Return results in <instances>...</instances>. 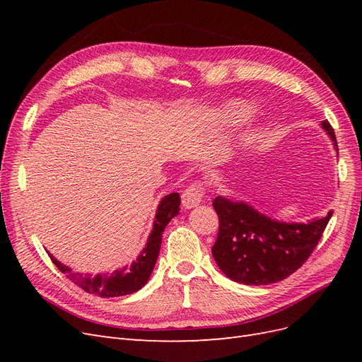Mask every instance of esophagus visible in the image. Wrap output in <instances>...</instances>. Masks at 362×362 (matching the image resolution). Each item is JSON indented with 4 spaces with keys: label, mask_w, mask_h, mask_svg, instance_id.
<instances>
[{
    "label": "esophagus",
    "mask_w": 362,
    "mask_h": 362,
    "mask_svg": "<svg viewBox=\"0 0 362 362\" xmlns=\"http://www.w3.org/2000/svg\"><path fill=\"white\" fill-rule=\"evenodd\" d=\"M205 193L204 182H192L181 194V201L185 208H194L202 202Z\"/></svg>",
    "instance_id": "34e87169"
}]
</instances>
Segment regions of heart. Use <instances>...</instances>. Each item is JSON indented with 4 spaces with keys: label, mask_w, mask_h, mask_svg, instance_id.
Returning a JSON list of instances; mask_svg holds the SVG:
<instances>
[{
    "label": "heart",
    "mask_w": 362,
    "mask_h": 362,
    "mask_svg": "<svg viewBox=\"0 0 362 362\" xmlns=\"http://www.w3.org/2000/svg\"><path fill=\"white\" fill-rule=\"evenodd\" d=\"M254 117V107L245 100L228 101L218 115V122L226 127L247 125Z\"/></svg>",
    "instance_id": "obj_1"
}]
</instances>
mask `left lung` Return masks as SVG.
I'll list each match as a JSON object with an SVG mask.
<instances>
[{"instance_id": "1", "label": "left lung", "mask_w": 362, "mask_h": 362, "mask_svg": "<svg viewBox=\"0 0 362 362\" xmlns=\"http://www.w3.org/2000/svg\"><path fill=\"white\" fill-rule=\"evenodd\" d=\"M322 127L338 151L332 125L323 120ZM213 206L218 216L213 257L229 279L246 286H269L300 269L332 216L329 211L308 223H284L259 214L245 202L222 196H217Z\"/></svg>"}]
</instances>
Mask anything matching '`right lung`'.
<instances>
[{
    "label": "right lung",
    "instance_id": "right-lung-1",
    "mask_svg": "<svg viewBox=\"0 0 362 362\" xmlns=\"http://www.w3.org/2000/svg\"><path fill=\"white\" fill-rule=\"evenodd\" d=\"M181 198L178 193H170L164 196L163 201L158 205V210L156 214L154 228L148 238L146 247L141 252L137 261H134L129 267H124L120 270L113 272L112 275H81V273H74L69 267H66L62 262H59L52 255L51 261L56 264V267L66 275L75 286H78L84 291L96 294L100 298H116V296H125L131 294L148 282L152 269L156 266V261L158 258V252L161 246V235L164 228L172 221V218L180 211Z\"/></svg>",
    "mask_w": 362,
    "mask_h": 362
}]
</instances>
